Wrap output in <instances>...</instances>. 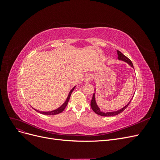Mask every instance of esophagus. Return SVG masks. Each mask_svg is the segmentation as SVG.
<instances>
[{
  "label": "esophagus",
  "mask_w": 160,
  "mask_h": 160,
  "mask_svg": "<svg viewBox=\"0 0 160 160\" xmlns=\"http://www.w3.org/2000/svg\"><path fill=\"white\" fill-rule=\"evenodd\" d=\"M92 79V75H90V74H88V75H86L85 76V78H84V82L85 83H89V82H90Z\"/></svg>",
  "instance_id": "34e87169"
}]
</instances>
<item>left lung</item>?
Segmentation results:
<instances>
[{
  "mask_svg": "<svg viewBox=\"0 0 160 160\" xmlns=\"http://www.w3.org/2000/svg\"><path fill=\"white\" fill-rule=\"evenodd\" d=\"M117 52H118V60L122 61H124L125 62H127L128 65H129L131 67H132V68L134 69L132 62L126 56H125L123 54V53H122L118 50H117ZM131 100H132V99H131ZM130 101L126 105L124 106L123 108H122V109H119L118 111H111V112H103V111H101L100 108L98 107V104H97V103H96V101H95V93H94L93 95V98H92V100L91 101V109H93V111H94V112L96 114L101 115V116H105V117H110V116H115V115H117L119 114L120 113H122V111H123L125 109L128 108V106L130 103Z\"/></svg>",
  "mask_w": 160,
  "mask_h": 160,
  "instance_id": "left-lung-1",
  "label": "left lung"
}]
</instances>
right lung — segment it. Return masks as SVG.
Listing matches in <instances>:
<instances>
[{
  "mask_svg": "<svg viewBox=\"0 0 160 160\" xmlns=\"http://www.w3.org/2000/svg\"><path fill=\"white\" fill-rule=\"evenodd\" d=\"M75 87H76V86H75L74 88H72V89L69 91V95H68V96H67V98L66 99V101H65V103H64L63 104H62V105H61L59 108H58L57 109H55V110H52V111H40L37 110V109H34V108H33V109H35V111H37V112L40 113H41V114H43V115H57V114H59V113L62 112V111H63V110L65 109V108H66V106L67 105V104H68V102H69V101L71 95V93H72V91H73L74 89L75 88Z\"/></svg>",
  "mask_w": 160,
  "mask_h": 160,
  "instance_id": "1",
  "label": "right lung"
}]
</instances>
